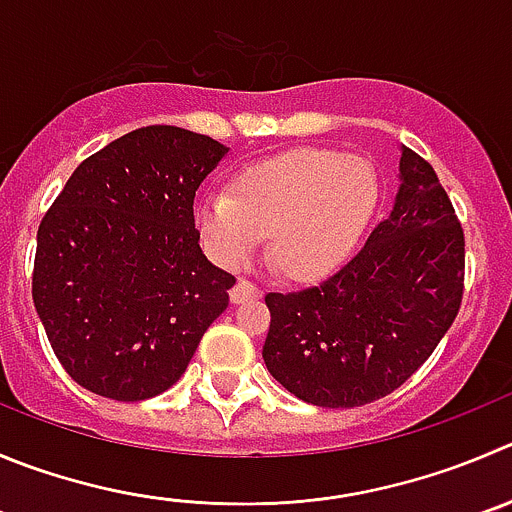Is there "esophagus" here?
Listing matches in <instances>:
<instances>
[{
  "label": "esophagus",
  "mask_w": 512,
  "mask_h": 512,
  "mask_svg": "<svg viewBox=\"0 0 512 512\" xmlns=\"http://www.w3.org/2000/svg\"><path fill=\"white\" fill-rule=\"evenodd\" d=\"M259 296H261L259 286H253L251 281H238V284L231 289V304H246V301L259 299Z\"/></svg>",
  "instance_id": "34e87169"
}]
</instances>
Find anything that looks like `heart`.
I'll return each mask as SVG.
<instances>
[{
    "label": "heart",
    "instance_id": "obj_1",
    "mask_svg": "<svg viewBox=\"0 0 512 512\" xmlns=\"http://www.w3.org/2000/svg\"><path fill=\"white\" fill-rule=\"evenodd\" d=\"M379 186L359 155L299 148L251 163L228 193H211L196 208L206 253L238 271L271 233V259L294 281L329 274L362 238Z\"/></svg>",
    "mask_w": 512,
    "mask_h": 512
}]
</instances>
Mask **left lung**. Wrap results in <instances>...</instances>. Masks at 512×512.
I'll use <instances>...</instances> for the list:
<instances>
[{
  "label": "left lung",
  "mask_w": 512,
  "mask_h": 512,
  "mask_svg": "<svg viewBox=\"0 0 512 512\" xmlns=\"http://www.w3.org/2000/svg\"><path fill=\"white\" fill-rule=\"evenodd\" d=\"M465 236L437 173L402 145L392 211L329 279L266 294V369L316 407H362L405 384L455 321Z\"/></svg>",
  "instance_id": "8db88e82"
}]
</instances>
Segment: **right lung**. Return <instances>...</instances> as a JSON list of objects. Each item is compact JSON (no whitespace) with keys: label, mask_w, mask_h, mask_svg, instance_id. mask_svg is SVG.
I'll return each mask as SVG.
<instances>
[{"label":"right lung","mask_w":512,"mask_h":512,"mask_svg":"<svg viewBox=\"0 0 512 512\" xmlns=\"http://www.w3.org/2000/svg\"><path fill=\"white\" fill-rule=\"evenodd\" d=\"M226 155L173 125L133 130L82 160L45 213L34 309L80 387L118 402L165 392L226 311L236 279L206 259L193 218Z\"/></svg>","instance_id":"obj_1"}]
</instances>
